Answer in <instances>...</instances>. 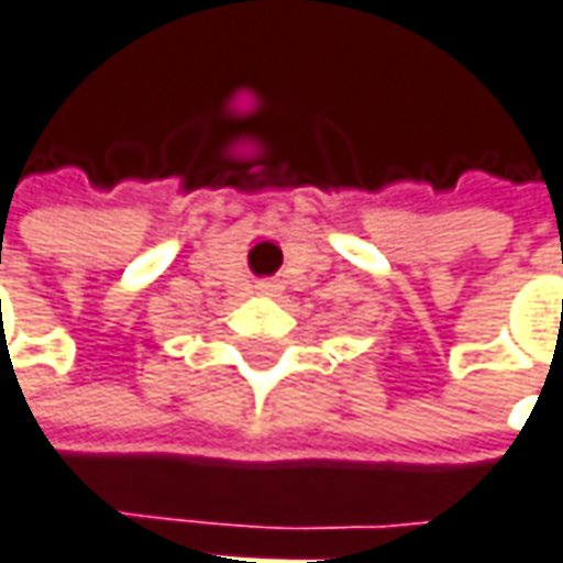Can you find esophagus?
<instances>
[{
    "mask_svg": "<svg viewBox=\"0 0 563 563\" xmlns=\"http://www.w3.org/2000/svg\"><path fill=\"white\" fill-rule=\"evenodd\" d=\"M277 292H280V283H274V280L258 283V296H277Z\"/></svg>",
    "mask_w": 563,
    "mask_h": 563,
    "instance_id": "1",
    "label": "esophagus"
}]
</instances>
